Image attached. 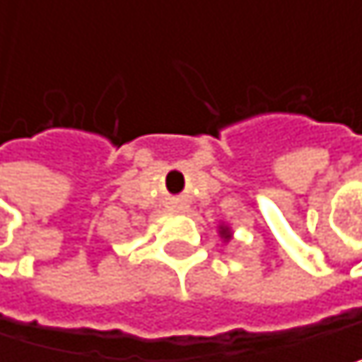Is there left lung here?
<instances>
[{"instance_id": "obj_1", "label": "left lung", "mask_w": 362, "mask_h": 362, "mask_svg": "<svg viewBox=\"0 0 362 362\" xmlns=\"http://www.w3.org/2000/svg\"><path fill=\"white\" fill-rule=\"evenodd\" d=\"M219 236H221L223 241H230V239H232V230H230L228 226L221 223V226H219Z\"/></svg>"}]
</instances>
